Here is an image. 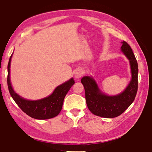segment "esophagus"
<instances>
[{"mask_svg": "<svg viewBox=\"0 0 152 152\" xmlns=\"http://www.w3.org/2000/svg\"><path fill=\"white\" fill-rule=\"evenodd\" d=\"M84 74V71L82 70V69H78V70H77L75 72V78L77 79H79L80 78H81V77L83 76Z\"/></svg>", "mask_w": 152, "mask_h": 152, "instance_id": "esophagus-1", "label": "esophagus"}]
</instances>
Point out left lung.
<instances>
[{
    "instance_id": "1",
    "label": "left lung",
    "mask_w": 152,
    "mask_h": 152,
    "mask_svg": "<svg viewBox=\"0 0 152 152\" xmlns=\"http://www.w3.org/2000/svg\"><path fill=\"white\" fill-rule=\"evenodd\" d=\"M121 50L129 60L132 68V81L121 94L107 96L100 92L93 78L84 76L81 80L85 90L86 104L92 113L105 118L119 116L134 101L138 88V65L134 53L128 43L123 41Z\"/></svg>"
}]
</instances>
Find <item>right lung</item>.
I'll return each mask as SVG.
<instances>
[{
    "instance_id": "right-lung-1",
    "label": "right lung",
    "mask_w": 152,
    "mask_h": 152,
    "mask_svg": "<svg viewBox=\"0 0 152 152\" xmlns=\"http://www.w3.org/2000/svg\"><path fill=\"white\" fill-rule=\"evenodd\" d=\"M11 57L8 64V75H7V84H8L10 94L23 111L29 117L36 119H48L53 118L60 113L64 102V98L69 90L74 84L73 78L58 86L50 96L38 101H28L19 96L12 89L10 81V66Z\"/></svg>"
}]
</instances>
